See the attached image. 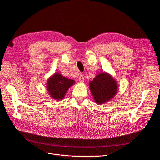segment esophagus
Returning <instances> with one entry per match:
<instances>
[{
    "mask_svg": "<svg viewBox=\"0 0 160 160\" xmlns=\"http://www.w3.org/2000/svg\"><path fill=\"white\" fill-rule=\"evenodd\" d=\"M79 81H81V82H83V81H84V77H83V75H82V74H81V75H80V76H79Z\"/></svg>",
    "mask_w": 160,
    "mask_h": 160,
    "instance_id": "34e87169",
    "label": "esophagus"
}]
</instances>
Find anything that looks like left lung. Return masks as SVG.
<instances>
[{"instance_id": "obj_1", "label": "left lung", "mask_w": 160, "mask_h": 160, "mask_svg": "<svg viewBox=\"0 0 160 160\" xmlns=\"http://www.w3.org/2000/svg\"><path fill=\"white\" fill-rule=\"evenodd\" d=\"M89 89L95 102L102 104L113 98L117 92L118 85L112 77L103 72L90 81Z\"/></svg>"}]
</instances>
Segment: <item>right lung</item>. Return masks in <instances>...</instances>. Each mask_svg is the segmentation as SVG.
<instances>
[{
  "instance_id": "obj_1",
  "label": "right lung",
  "mask_w": 160,
  "mask_h": 160,
  "mask_svg": "<svg viewBox=\"0 0 160 160\" xmlns=\"http://www.w3.org/2000/svg\"><path fill=\"white\" fill-rule=\"evenodd\" d=\"M75 81L68 79L59 73H56L49 79L47 81V90L51 97L57 100L63 99L67 91Z\"/></svg>"
}]
</instances>
